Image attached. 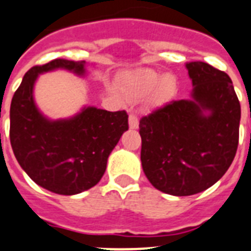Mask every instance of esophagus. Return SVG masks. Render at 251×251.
Segmentation results:
<instances>
[{"mask_svg": "<svg viewBox=\"0 0 251 251\" xmlns=\"http://www.w3.org/2000/svg\"><path fill=\"white\" fill-rule=\"evenodd\" d=\"M128 124H129V129H137L140 126V121L134 114H130L128 118Z\"/></svg>", "mask_w": 251, "mask_h": 251, "instance_id": "obj_1", "label": "esophagus"}]
</instances>
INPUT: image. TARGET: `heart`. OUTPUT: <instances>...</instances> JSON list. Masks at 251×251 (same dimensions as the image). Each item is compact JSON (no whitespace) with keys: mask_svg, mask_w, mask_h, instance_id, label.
Segmentation results:
<instances>
[{"mask_svg":"<svg viewBox=\"0 0 251 251\" xmlns=\"http://www.w3.org/2000/svg\"><path fill=\"white\" fill-rule=\"evenodd\" d=\"M179 83L173 74H162L151 68L133 71L123 80V91L128 99L138 101L151 95L152 106L161 108L177 94Z\"/></svg>","mask_w":251,"mask_h":251,"instance_id":"obj_1","label":"heart"}]
</instances>
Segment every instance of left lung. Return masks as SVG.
<instances>
[{
	"mask_svg": "<svg viewBox=\"0 0 251 251\" xmlns=\"http://www.w3.org/2000/svg\"><path fill=\"white\" fill-rule=\"evenodd\" d=\"M193 90L140 122L141 162L160 192L193 196L217 183L239 145L241 109L227 74L204 62L185 63Z\"/></svg>",
	"mask_w": 251,
	"mask_h": 251,
	"instance_id": "8db88e82",
	"label": "left lung"
}]
</instances>
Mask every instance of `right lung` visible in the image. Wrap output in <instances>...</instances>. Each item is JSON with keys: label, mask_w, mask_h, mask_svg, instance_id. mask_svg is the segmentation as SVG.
I'll return each mask as SVG.
<instances>
[{"label": "right lung", "mask_w": 251, "mask_h": 251, "mask_svg": "<svg viewBox=\"0 0 251 251\" xmlns=\"http://www.w3.org/2000/svg\"><path fill=\"white\" fill-rule=\"evenodd\" d=\"M85 61L54 59L30 68L14 94L10 108V141L19 165L34 183L61 196H75L99 183L111 151L128 130L124 110L82 106L68 118L42 113L34 87L39 75L57 70L86 77Z\"/></svg>", "instance_id": "right-lung-1"}]
</instances>
